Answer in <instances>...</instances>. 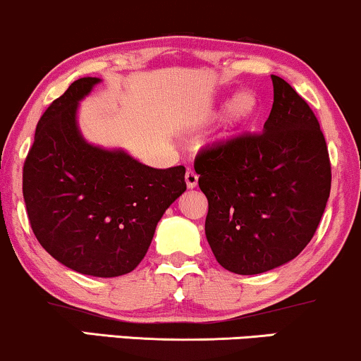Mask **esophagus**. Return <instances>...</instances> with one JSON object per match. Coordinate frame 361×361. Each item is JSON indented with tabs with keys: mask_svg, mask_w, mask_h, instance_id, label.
I'll return each mask as SVG.
<instances>
[{
	"mask_svg": "<svg viewBox=\"0 0 361 361\" xmlns=\"http://www.w3.org/2000/svg\"><path fill=\"white\" fill-rule=\"evenodd\" d=\"M185 181L188 188H196V185H198V175L193 170H188L185 175Z\"/></svg>",
	"mask_w": 361,
	"mask_h": 361,
	"instance_id": "esophagus-1",
	"label": "esophagus"
}]
</instances>
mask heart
Wrapping results in <instances>:
<instances>
[{"instance_id":"heart-1","label":"heart","mask_w":361,"mask_h":361,"mask_svg":"<svg viewBox=\"0 0 361 361\" xmlns=\"http://www.w3.org/2000/svg\"><path fill=\"white\" fill-rule=\"evenodd\" d=\"M257 108V98H255L252 93H248V91L238 93L230 103V111H228L230 125L233 128H245L253 120Z\"/></svg>"}]
</instances>
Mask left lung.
I'll return each mask as SVG.
<instances>
[{"label": "left lung", "instance_id": "1", "mask_svg": "<svg viewBox=\"0 0 361 361\" xmlns=\"http://www.w3.org/2000/svg\"><path fill=\"white\" fill-rule=\"evenodd\" d=\"M263 133L240 135L195 158L208 198L204 233L216 262L258 275L298 257L313 238L331 188L320 123L291 86L271 75Z\"/></svg>", "mask_w": 361, "mask_h": 361}]
</instances>
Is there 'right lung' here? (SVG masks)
<instances>
[{"instance_id":"obj_1","label":"right lung","mask_w":361,"mask_h":361,"mask_svg":"<svg viewBox=\"0 0 361 361\" xmlns=\"http://www.w3.org/2000/svg\"><path fill=\"white\" fill-rule=\"evenodd\" d=\"M99 81L76 80L39 118L23 166V196L36 240L54 259L113 278L138 267L186 183L185 166L158 170L81 136L78 103Z\"/></svg>"}]
</instances>
